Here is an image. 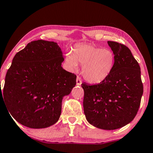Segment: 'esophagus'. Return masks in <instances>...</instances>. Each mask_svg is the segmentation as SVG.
<instances>
[{
	"instance_id": "obj_1",
	"label": "esophagus",
	"mask_w": 153,
	"mask_h": 153,
	"mask_svg": "<svg viewBox=\"0 0 153 153\" xmlns=\"http://www.w3.org/2000/svg\"><path fill=\"white\" fill-rule=\"evenodd\" d=\"M76 84H77V85H78V86L81 85V84H82V79H81V78L79 76L77 77Z\"/></svg>"
}]
</instances>
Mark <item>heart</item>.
<instances>
[{"label": "heart", "mask_w": 153, "mask_h": 153, "mask_svg": "<svg viewBox=\"0 0 153 153\" xmlns=\"http://www.w3.org/2000/svg\"><path fill=\"white\" fill-rule=\"evenodd\" d=\"M66 61L71 69L77 63L82 65V74L87 82L99 84L112 71L115 62L114 52L108 48H101L91 44L77 45L74 54L66 56Z\"/></svg>", "instance_id": "1"}]
</instances>
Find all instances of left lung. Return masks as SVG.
Returning a JSON list of instances; mask_svg holds the SVG:
<instances>
[{
	"mask_svg": "<svg viewBox=\"0 0 153 153\" xmlns=\"http://www.w3.org/2000/svg\"><path fill=\"white\" fill-rule=\"evenodd\" d=\"M115 56L110 76L101 83H82L83 106L88 122L101 129L129 124L136 116L143 94L140 67L127 46L108 42Z\"/></svg>",
	"mask_w": 153,
	"mask_h": 153,
	"instance_id": "8db88e82",
	"label": "left lung"
}]
</instances>
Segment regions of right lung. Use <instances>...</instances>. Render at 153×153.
<instances>
[{"instance_id": "right-lung-1", "label": "right lung", "mask_w": 153, "mask_h": 153, "mask_svg": "<svg viewBox=\"0 0 153 153\" xmlns=\"http://www.w3.org/2000/svg\"><path fill=\"white\" fill-rule=\"evenodd\" d=\"M64 60L56 43L42 39L15 55L0 96L20 124L42 129L59 120L62 98L76 84V75L61 67Z\"/></svg>"}]
</instances>
